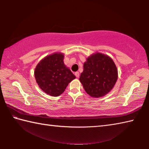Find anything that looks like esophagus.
Listing matches in <instances>:
<instances>
[{
	"mask_svg": "<svg viewBox=\"0 0 149 149\" xmlns=\"http://www.w3.org/2000/svg\"><path fill=\"white\" fill-rule=\"evenodd\" d=\"M75 76H76V77H79V72H76L75 73Z\"/></svg>",
	"mask_w": 149,
	"mask_h": 149,
	"instance_id": "34e87169",
	"label": "esophagus"
}]
</instances>
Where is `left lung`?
Segmentation results:
<instances>
[{"label":"left lung","mask_w":149,"mask_h":149,"mask_svg":"<svg viewBox=\"0 0 149 149\" xmlns=\"http://www.w3.org/2000/svg\"><path fill=\"white\" fill-rule=\"evenodd\" d=\"M118 70L111 58L96 52L87 58L79 81L88 95L99 98L108 94L116 83Z\"/></svg>","instance_id":"obj_1"}]
</instances>
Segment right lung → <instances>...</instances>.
Returning a JSON list of instances; mask_svg holds the SVG:
<instances>
[{
  "label": "right lung",
  "mask_w": 149,
  "mask_h": 149,
  "mask_svg": "<svg viewBox=\"0 0 149 149\" xmlns=\"http://www.w3.org/2000/svg\"><path fill=\"white\" fill-rule=\"evenodd\" d=\"M64 55L55 52L45 57L35 68V80L42 91L57 97L64 92L69 83L75 79L71 70L64 63Z\"/></svg>",
  "instance_id": "obj_1"
}]
</instances>
